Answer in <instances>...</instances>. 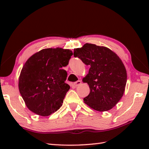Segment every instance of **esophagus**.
Returning <instances> with one entry per match:
<instances>
[{
    "instance_id": "34e87169",
    "label": "esophagus",
    "mask_w": 149,
    "mask_h": 149,
    "mask_svg": "<svg viewBox=\"0 0 149 149\" xmlns=\"http://www.w3.org/2000/svg\"><path fill=\"white\" fill-rule=\"evenodd\" d=\"M74 84V85H75V86H79V85H80L81 84V81L78 80L76 82H75Z\"/></svg>"
}]
</instances>
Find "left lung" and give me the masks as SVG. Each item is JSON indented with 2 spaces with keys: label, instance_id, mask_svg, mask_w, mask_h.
Masks as SVG:
<instances>
[{
  "label": "left lung",
  "instance_id": "1",
  "mask_svg": "<svg viewBox=\"0 0 149 149\" xmlns=\"http://www.w3.org/2000/svg\"><path fill=\"white\" fill-rule=\"evenodd\" d=\"M75 58L90 68L83 82L89 85L90 92L84 103L99 111L111 109L123 96L127 83V72L122 60L105 47L86 43L75 49Z\"/></svg>",
  "mask_w": 149,
  "mask_h": 149
}]
</instances>
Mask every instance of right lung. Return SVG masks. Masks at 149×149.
Listing matches in <instances>:
<instances>
[{"instance_id": "1", "label": "right lung", "mask_w": 149, "mask_h": 149, "mask_svg": "<svg viewBox=\"0 0 149 149\" xmlns=\"http://www.w3.org/2000/svg\"><path fill=\"white\" fill-rule=\"evenodd\" d=\"M72 50L45 49L28 59L22 69L18 88L27 107L37 115L47 116L62 106L70 90L65 83Z\"/></svg>"}]
</instances>
